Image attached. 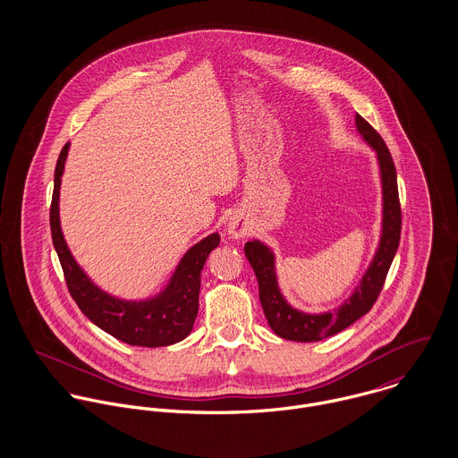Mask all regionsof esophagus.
I'll return each instance as SVG.
<instances>
[{"mask_svg":"<svg viewBox=\"0 0 458 458\" xmlns=\"http://www.w3.org/2000/svg\"><path fill=\"white\" fill-rule=\"evenodd\" d=\"M227 233L233 236V238H242L247 234V224L243 218L240 216H233L227 224Z\"/></svg>","mask_w":458,"mask_h":458,"instance_id":"34e87169","label":"esophagus"}]
</instances>
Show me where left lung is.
I'll list each match as a JSON object with an SVG mask.
<instances>
[{
	"label": "left lung",
	"instance_id": "obj_1",
	"mask_svg": "<svg viewBox=\"0 0 458 458\" xmlns=\"http://www.w3.org/2000/svg\"><path fill=\"white\" fill-rule=\"evenodd\" d=\"M356 127L363 135V139L377 151L379 165H381V180H383V202H385V216H383V236L377 249V254L370 264L369 271L365 273L361 284L354 291V294L336 310L327 314H305L298 312L278 291L275 266H273V254L271 250L262 245L261 242H247L245 243V256L254 267L259 284V300L262 310L267 319L271 329L287 340L294 342H319L327 336H331L361 316H365L374 303L377 301L388 269L392 266L393 258L398 249L400 231H402V209L398 200V187H396V171L393 164L392 153L383 140L377 131L356 114Z\"/></svg>",
	"mask_w": 458,
	"mask_h": 458
}]
</instances>
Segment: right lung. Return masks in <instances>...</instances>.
Listing matches in <instances>:
<instances>
[{
  "label": "right lung",
  "instance_id": "obj_1",
  "mask_svg": "<svg viewBox=\"0 0 458 458\" xmlns=\"http://www.w3.org/2000/svg\"><path fill=\"white\" fill-rule=\"evenodd\" d=\"M66 142L55 169V191L51 200V234L65 275L66 287L82 314L114 338L142 347H162L183 340L194 327L199 310L200 271L209 252L218 247L220 236L213 233L194 245L178 264L167 289L146 301H123L100 291L73 261L60 227V183L65 167Z\"/></svg>",
  "mask_w": 458,
  "mask_h": 458
}]
</instances>
